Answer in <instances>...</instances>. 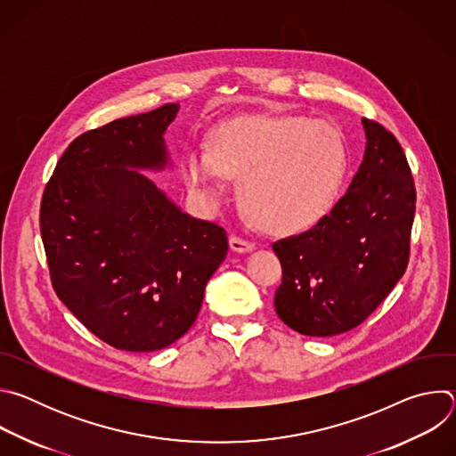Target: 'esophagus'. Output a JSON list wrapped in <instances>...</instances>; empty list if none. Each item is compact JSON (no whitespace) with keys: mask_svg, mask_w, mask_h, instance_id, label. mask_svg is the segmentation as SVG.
<instances>
[{"mask_svg":"<svg viewBox=\"0 0 456 456\" xmlns=\"http://www.w3.org/2000/svg\"><path fill=\"white\" fill-rule=\"evenodd\" d=\"M229 245L234 252H240V254H245V252H250L254 248V243L252 241H247L240 236H231L229 238Z\"/></svg>","mask_w":456,"mask_h":456,"instance_id":"34e87169","label":"esophagus"}]
</instances>
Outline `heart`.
Listing matches in <instances>:
<instances>
[{"label":"heart","instance_id":"heart-1","mask_svg":"<svg viewBox=\"0 0 456 456\" xmlns=\"http://www.w3.org/2000/svg\"><path fill=\"white\" fill-rule=\"evenodd\" d=\"M348 167L339 127L299 115H240L215 124L206 148L180 157L183 180L216 200L224 176H240V200L262 229L290 236L334 209Z\"/></svg>","mask_w":456,"mask_h":456}]
</instances>
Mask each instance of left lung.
<instances>
[{
  "mask_svg": "<svg viewBox=\"0 0 456 456\" xmlns=\"http://www.w3.org/2000/svg\"><path fill=\"white\" fill-rule=\"evenodd\" d=\"M362 126L366 150L345 197L319 225L273 245L283 269L276 314L303 336L355 329L408 267L417 200L411 169L394 134L370 118Z\"/></svg>",
  "mask_w": 456,
  "mask_h": 456,
  "instance_id": "obj_1",
  "label": "left lung"
}]
</instances>
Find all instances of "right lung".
<instances>
[{
	"mask_svg": "<svg viewBox=\"0 0 456 456\" xmlns=\"http://www.w3.org/2000/svg\"><path fill=\"white\" fill-rule=\"evenodd\" d=\"M178 104L117 118L77 137L59 159L39 211L57 297L97 336L126 352H155L197 319L227 256V234L182 213L148 176Z\"/></svg>",
	"mask_w": 456,
	"mask_h": 456,
	"instance_id": "obj_1",
	"label": "right lung"
}]
</instances>
